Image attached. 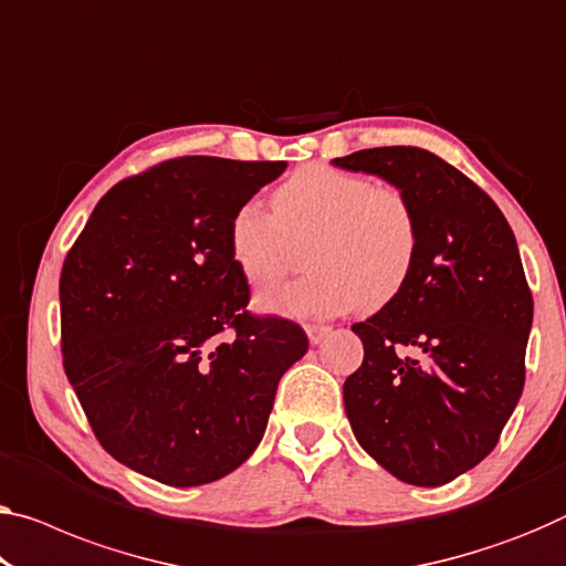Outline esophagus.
Here are the masks:
<instances>
[{
    "mask_svg": "<svg viewBox=\"0 0 566 566\" xmlns=\"http://www.w3.org/2000/svg\"><path fill=\"white\" fill-rule=\"evenodd\" d=\"M306 334H308V342L311 344H321L328 334H332V326H326V324H308L306 326Z\"/></svg>",
    "mask_w": 566,
    "mask_h": 566,
    "instance_id": "esophagus-1",
    "label": "esophagus"
}]
</instances>
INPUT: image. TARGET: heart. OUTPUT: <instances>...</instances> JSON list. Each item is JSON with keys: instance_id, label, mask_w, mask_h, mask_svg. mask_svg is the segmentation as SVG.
<instances>
[{"instance_id": "heart-1", "label": "heart", "mask_w": 566, "mask_h": 566, "mask_svg": "<svg viewBox=\"0 0 566 566\" xmlns=\"http://www.w3.org/2000/svg\"><path fill=\"white\" fill-rule=\"evenodd\" d=\"M230 258L258 291H271L301 263L311 275L260 298L281 316H338L395 301L420 248L412 202L392 185L328 164L303 167L271 197V212L240 205L228 228Z\"/></svg>"}]
</instances>
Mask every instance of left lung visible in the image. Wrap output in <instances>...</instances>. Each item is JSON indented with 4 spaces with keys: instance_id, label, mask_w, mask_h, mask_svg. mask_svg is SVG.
I'll use <instances>...</instances> for the list:
<instances>
[{
    "instance_id": "1",
    "label": "left lung",
    "mask_w": 566,
    "mask_h": 566,
    "mask_svg": "<svg viewBox=\"0 0 566 566\" xmlns=\"http://www.w3.org/2000/svg\"><path fill=\"white\" fill-rule=\"evenodd\" d=\"M334 164L402 189L420 224L410 281L352 326L364 361L344 381L346 417L399 481L450 483L495 448L524 389L534 301L514 230L475 181L417 146Z\"/></svg>"
}]
</instances>
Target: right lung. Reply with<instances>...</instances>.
Masks as SVG:
<instances>
[{
    "mask_svg": "<svg viewBox=\"0 0 566 566\" xmlns=\"http://www.w3.org/2000/svg\"><path fill=\"white\" fill-rule=\"evenodd\" d=\"M285 161L179 156L118 181L60 273L63 367L106 453L187 489L253 455L277 381L308 352L281 316L248 311L230 258L240 205Z\"/></svg>",
    "mask_w": 566,
    "mask_h": 566,
    "instance_id": "obj_1",
    "label": "right lung"
}]
</instances>
